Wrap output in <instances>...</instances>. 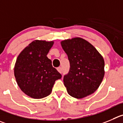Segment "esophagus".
I'll list each match as a JSON object with an SVG mask.
<instances>
[{"instance_id": "obj_1", "label": "esophagus", "mask_w": 123, "mask_h": 123, "mask_svg": "<svg viewBox=\"0 0 123 123\" xmlns=\"http://www.w3.org/2000/svg\"><path fill=\"white\" fill-rule=\"evenodd\" d=\"M58 71L60 73H62V68L61 67H59V68H58Z\"/></svg>"}]
</instances>
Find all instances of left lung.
<instances>
[{"mask_svg":"<svg viewBox=\"0 0 123 123\" xmlns=\"http://www.w3.org/2000/svg\"><path fill=\"white\" fill-rule=\"evenodd\" d=\"M61 43L70 65L63 79L68 93L78 99L92 94L104 78L103 56L91 43L81 37L64 40Z\"/></svg>","mask_w":123,"mask_h":123,"instance_id":"obj_1","label":"left lung"}]
</instances>
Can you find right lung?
<instances>
[{"mask_svg": "<svg viewBox=\"0 0 123 123\" xmlns=\"http://www.w3.org/2000/svg\"><path fill=\"white\" fill-rule=\"evenodd\" d=\"M53 43V41L36 40L17 58L14 69L16 80L22 91L31 98L41 99L49 96L55 81L61 78L47 56Z\"/></svg>", "mask_w": 123, "mask_h": 123, "instance_id": "1", "label": "right lung"}]
</instances>
